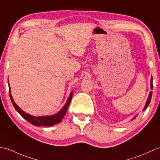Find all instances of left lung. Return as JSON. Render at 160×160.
I'll list each match as a JSON object with an SVG mask.
<instances>
[{
	"mask_svg": "<svg viewBox=\"0 0 160 160\" xmlns=\"http://www.w3.org/2000/svg\"><path fill=\"white\" fill-rule=\"evenodd\" d=\"M151 89H153V77H151ZM152 93H153V92H152V91H150V92H149V95H148V97L147 100V102H146V103H145V106H144V108H143L142 111H144V110H145L147 109V108L148 107V106L149 105L150 102H151V97H152ZM137 116H138V114L136 115V116H135L134 117H133L132 120H133V119H134V118H136V117Z\"/></svg>",
	"mask_w": 160,
	"mask_h": 160,
	"instance_id": "1",
	"label": "left lung"
}]
</instances>
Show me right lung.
I'll use <instances>...</instances> for the list:
<instances>
[{"instance_id": "add662e5", "label": "right lung", "mask_w": 160, "mask_h": 160, "mask_svg": "<svg viewBox=\"0 0 160 160\" xmlns=\"http://www.w3.org/2000/svg\"><path fill=\"white\" fill-rule=\"evenodd\" d=\"M9 91L10 93V99L12 100V102L15 108V109L16 110L17 112L19 113L21 116L24 118V119H26L27 121H28L30 123H31L32 125L35 126H47V127H48V126L54 125L58 123V122H60L62 121V118L64 117V116L67 112V110L68 109V107L70 104V102H71L72 95H73V92H72L71 93H70L68 100H67L65 105L62 107V108L58 112L52 115H50V116L35 117L24 112V111L22 110L16 103H15L14 100L12 98V95L11 94V89H10L9 84Z\"/></svg>"}]
</instances>
